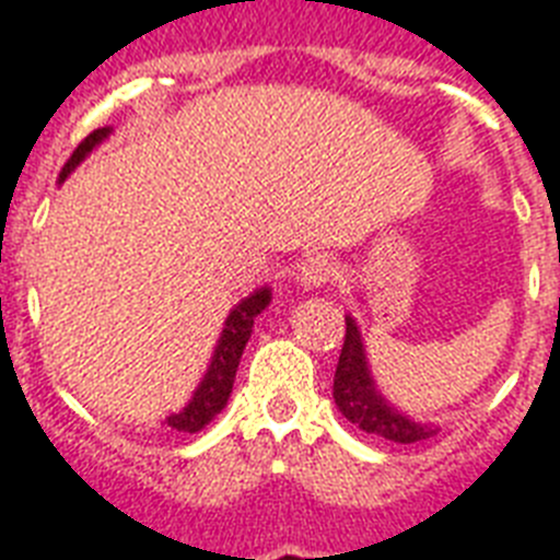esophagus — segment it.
<instances>
[{"label": "esophagus", "instance_id": "obj_1", "mask_svg": "<svg viewBox=\"0 0 560 560\" xmlns=\"http://www.w3.org/2000/svg\"><path fill=\"white\" fill-rule=\"evenodd\" d=\"M337 276V270H334V264L325 258V255H307V258H302V264H299L296 270V281L302 284V288H323V284H328V281Z\"/></svg>", "mask_w": 560, "mask_h": 560}]
</instances>
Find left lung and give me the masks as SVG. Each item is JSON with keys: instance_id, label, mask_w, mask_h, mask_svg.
<instances>
[{"instance_id": "1", "label": "left lung", "mask_w": 560, "mask_h": 560, "mask_svg": "<svg viewBox=\"0 0 560 560\" xmlns=\"http://www.w3.org/2000/svg\"><path fill=\"white\" fill-rule=\"evenodd\" d=\"M334 404L351 424L372 435H381V439H389V442L412 444L439 433V427L421 424V421H412L409 416L398 412L377 392L372 372H369L363 337L351 316H346V340H342L340 363L334 374Z\"/></svg>"}]
</instances>
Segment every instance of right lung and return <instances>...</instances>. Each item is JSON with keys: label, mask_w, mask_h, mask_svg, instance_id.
<instances>
[{"label": "right lung", "mask_w": 560, "mask_h": 560, "mask_svg": "<svg viewBox=\"0 0 560 560\" xmlns=\"http://www.w3.org/2000/svg\"><path fill=\"white\" fill-rule=\"evenodd\" d=\"M109 133H113L109 127L92 130V133L74 148V153L63 165V171H60V183H63V179L86 160V153H90L95 144L104 142ZM270 288H261L232 307V314L226 316V325H223V334H220L218 349L211 354V363L209 369H206V374H202L200 386L194 392V398L188 400L179 412L165 418V424H168L171 430H177V433H197V430H202V427L209 424L211 418L218 416L220 409L226 407L229 392H232V383H235L237 363H241V354H244L246 342H249V334H253L255 316L270 305Z\"/></svg>", "instance_id": "add662e5"}]
</instances>
